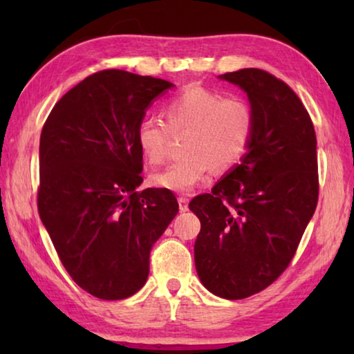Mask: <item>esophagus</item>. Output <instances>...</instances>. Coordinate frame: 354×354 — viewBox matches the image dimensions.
<instances>
[{"instance_id":"esophagus-1","label":"esophagus","mask_w":354,"mask_h":354,"mask_svg":"<svg viewBox=\"0 0 354 354\" xmlns=\"http://www.w3.org/2000/svg\"><path fill=\"white\" fill-rule=\"evenodd\" d=\"M178 203H179V211L181 212L189 211V198H185V196H179Z\"/></svg>"}]
</instances>
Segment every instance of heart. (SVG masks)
Instances as JSON below:
<instances>
[{
  "mask_svg": "<svg viewBox=\"0 0 354 354\" xmlns=\"http://www.w3.org/2000/svg\"><path fill=\"white\" fill-rule=\"evenodd\" d=\"M167 124L156 117H143L136 128V142L151 165L169 156L171 136L187 133L183 159L151 175L158 187L187 194L215 169L227 171L241 162L254 134V111L247 100L190 86L169 100L164 107Z\"/></svg>",
  "mask_w": 354,
  "mask_h": 354,
  "instance_id": "heart-1",
  "label": "heart"
}]
</instances>
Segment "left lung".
<instances>
[{
	"label": "left lung",
	"mask_w": 354,
	"mask_h": 354,
	"mask_svg": "<svg viewBox=\"0 0 354 354\" xmlns=\"http://www.w3.org/2000/svg\"><path fill=\"white\" fill-rule=\"evenodd\" d=\"M248 95L254 134L242 162L195 196L201 221L195 267L214 295L242 299L273 284L289 267L319 201L313 120L284 81L261 68L220 76Z\"/></svg>",
	"instance_id": "left-lung-1"
}]
</instances>
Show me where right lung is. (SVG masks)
Here are the masks:
<instances>
[{"label": "right lung", "mask_w": 354, "mask_h": 354, "mask_svg": "<svg viewBox=\"0 0 354 354\" xmlns=\"http://www.w3.org/2000/svg\"><path fill=\"white\" fill-rule=\"evenodd\" d=\"M173 86L123 70L97 71L57 101L41 128L37 209L71 279L101 299L147 283L149 251L179 211L169 189H145L136 128Z\"/></svg>", "instance_id": "obj_1"}]
</instances>
